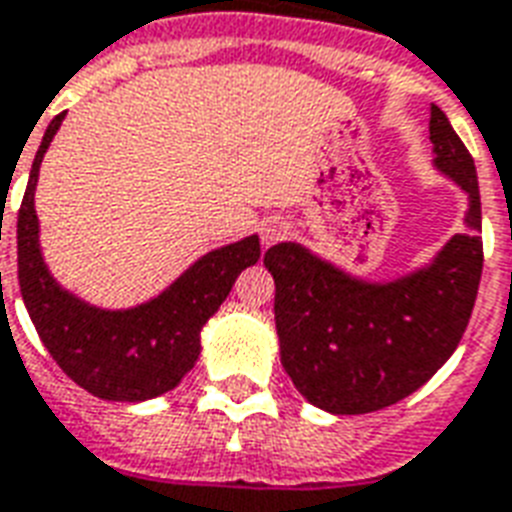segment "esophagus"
I'll list each match as a JSON object with an SVG mask.
<instances>
[{
  "instance_id": "34e87169",
  "label": "esophagus",
  "mask_w": 512,
  "mask_h": 512,
  "mask_svg": "<svg viewBox=\"0 0 512 512\" xmlns=\"http://www.w3.org/2000/svg\"><path fill=\"white\" fill-rule=\"evenodd\" d=\"M290 233V225L279 217H273V220H265L263 228H260V239H263V247H271L276 241H282L284 236Z\"/></svg>"
}]
</instances>
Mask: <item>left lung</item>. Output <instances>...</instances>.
Wrapping results in <instances>:
<instances>
[{"label":"left lung","instance_id":"left-lung-1","mask_svg":"<svg viewBox=\"0 0 512 512\" xmlns=\"http://www.w3.org/2000/svg\"><path fill=\"white\" fill-rule=\"evenodd\" d=\"M435 166L467 193L464 233L392 282H365L295 241L265 252L276 282V333L287 376L335 416L381 411L435 376L462 341L483 271L481 193L473 155L432 104Z\"/></svg>","mask_w":512,"mask_h":512}]
</instances>
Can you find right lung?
<instances>
[{
  "label": "right lung",
  "instance_id": "obj_1",
  "mask_svg": "<svg viewBox=\"0 0 512 512\" xmlns=\"http://www.w3.org/2000/svg\"><path fill=\"white\" fill-rule=\"evenodd\" d=\"M66 112L50 120L18 212V284L39 338L58 368L85 392L142 403L169 392L201 354V327L228 298L239 273L260 260V239L212 249L142 306L109 311L85 303L50 276L39 249L34 190L42 158Z\"/></svg>",
  "mask_w": 512,
  "mask_h": 512
}]
</instances>
